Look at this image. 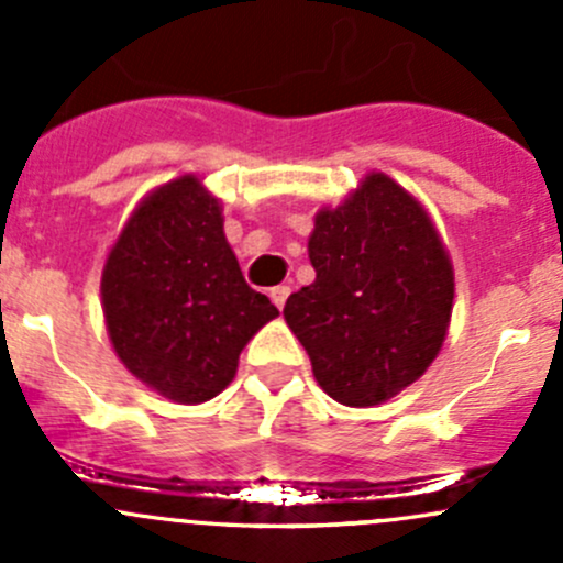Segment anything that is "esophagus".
Here are the masks:
<instances>
[{
	"label": "esophagus",
	"instance_id": "obj_1",
	"mask_svg": "<svg viewBox=\"0 0 563 563\" xmlns=\"http://www.w3.org/2000/svg\"><path fill=\"white\" fill-rule=\"evenodd\" d=\"M288 294H291V288H288V286H275V288H272V291H269V297H272V302H275L277 308L283 310V305H286Z\"/></svg>",
	"mask_w": 563,
	"mask_h": 563
}]
</instances>
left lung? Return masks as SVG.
I'll return each instance as SVG.
<instances>
[{
	"instance_id": "left-lung-1",
	"label": "left lung",
	"mask_w": 563,
	"mask_h": 563,
	"mask_svg": "<svg viewBox=\"0 0 563 563\" xmlns=\"http://www.w3.org/2000/svg\"><path fill=\"white\" fill-rule=\"evenodd\" d=\"M316 280L283 308L318 387L351 408L382 406L424 376L450 329L455 269L428 209L371 172L316 212Z\"/></svg>"
}]
</instances>
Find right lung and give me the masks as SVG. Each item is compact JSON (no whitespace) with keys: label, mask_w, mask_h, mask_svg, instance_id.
I'll list each match as a JSON object with an SVG mask.
<instances>
[{"label":"right lung","mask_w":563,"mask_h":563,"mask_svg":"<svg viewBox=\"0 0 563 563\" xmlns=\"http://www.w3.org/2000/svg\"><path fill=\"white\" fill-rule=\"evenodd\" d=\"M108 340L144 387L181 406L220 395L277 308L253 291L223 231V203L196 174L155 187L108 250Z\"/></svg>","instance_id":"right-lung-1"}]
</instances>
